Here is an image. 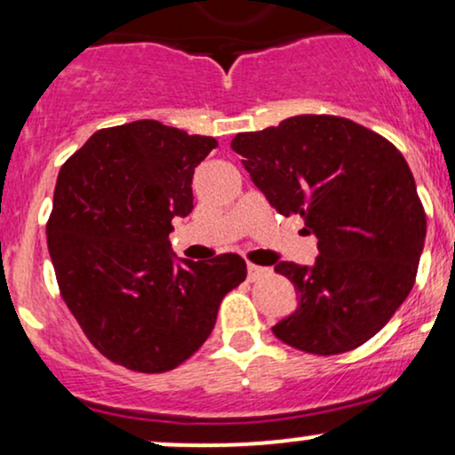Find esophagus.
<instances>
[{
    "label": "esophagus",
    "instance_id": "34e87169",
    "mask_svg": "<svg viewBox=\"0 0 455 455\" xmlns=\"http://www.w3.org/2000/svg\"><path fill=\"white\" fill-rule=\"evenodd\" d=\"M267 274H269L267 267H259V265L248 263V280H259V278H263V275H267Z\"/></svg>",
    "mask_w": 455,
    "mask_h": 455
}]
</instances>
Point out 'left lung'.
Wrapping results in <instances>:
<instances>
[{
	"mask_svg": "<svg viewBox=\"0 0 455 455\" xmlns=\"http://www.w3.org/2000/svg\"><path fill=\"white\" fill-rule=\"evenodd\" d=\"M231 148L271 207L304 218L318 239L312 267L275 265L299 304L271 331L312 355L362 347L409 297L424 250L426 212L404 156L336 115L239 132Z\"/></svg>",
	"mask_w": 455,
	"mask_h": 455,
	"instance_id": "left-lung-1",
	"label": "left lung"
}]
</instances>
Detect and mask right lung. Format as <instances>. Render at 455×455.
<instances>
[{
	"instance_id": "1",
	"label": "right lung",
	"mask_w": 455,
	"mask_h": 455,
	"mask_svg": "<svg viewBox=\"0 0 455 455\" xmlns=\"http://www.w3.org/2000/svg\"><path fill=\"white\" fill-rule=\"evenodd\" d=\"M218 148L154 119L104 128L57 177L46 242L66 306L93 347L134 372H166L210 338L245 280L239 254L177 259L173 218L192 212V175Z\"/></svg>"
}]
</instances>
